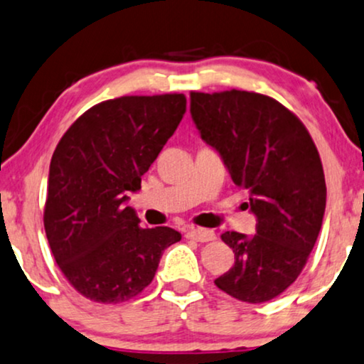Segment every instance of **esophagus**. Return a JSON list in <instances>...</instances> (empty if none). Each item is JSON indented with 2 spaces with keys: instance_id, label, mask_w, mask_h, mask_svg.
Returning <instances> with one entry per match:
<instances>
[{
  "instance_id": "34e87169",
  "label": "esophagus",
  "mask_w": 364,
  "mask_h": 364,
  "mask_svg": "<svg viewBox=\"0 0 364 364\" xmlns=\"http://www.w3.org/2000/svg\"><path fill=\"white\" fill-rule=\"evenodd\" d=\"M187 236L191 240L200 241V243H208V241L216 240V232L210 230H203V228H192V230L187 231Z\"/></svg>"
}]
</instances>
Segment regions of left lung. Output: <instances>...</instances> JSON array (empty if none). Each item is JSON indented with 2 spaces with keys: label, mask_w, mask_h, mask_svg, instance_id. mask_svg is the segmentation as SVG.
<instances>
[{
  "label": "left lung",
  "mask_w": 364,
  "mask_h": 364,
  "mask_svg": "<svg viewBox=\"0 0 364 364\" xmlns=\"http://www.w3.org/2000/svg\"><path fill=\"white\" fill-rule=\"evenodd\" d=\"M200 138L250 194L255 235L223 232L235 264L214 280L250 304L275 299L294 284L316 245L326 210V178L311 134L285 106L248 91L191 92Z\"/></svg>",
  "instance_id": "left-lung-1"
}]
</instances>
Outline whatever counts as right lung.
<instances>
[{"label":"right lung","instance_id":"right-lung-1","mask_svg":"<svg viewBox=\"0 0 364 364\" xmlns=\"http://www.w3.org/2000/svg\"><path fill=\"white\" fill-rule=\"evenodd\" d=\"M183 94L123 96L92 106L53 151L43 224L69 284L94 302L119 304L151 284L172 228H140L128 192L148 172L183 113Z\"/></svg>","mask_w":364,"mask_h":364}]
</instances>
